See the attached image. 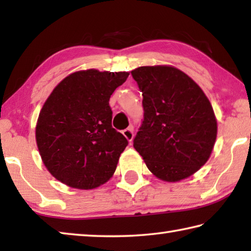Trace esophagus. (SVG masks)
Returning a JSON list of instances; mask_svg holds the SVG:
<instances>
[{"instance_id": "esophagus-1", "label": "esophagus", "mask_w": 251, "mask_h": 251, "mask_svg": "<svg viewBox=\"0 0 251 251\" xmlns=\"http://www.w3.org/2000/svg\"><path fill=\"white\" fill-rule=\"evenodd\" d=\"M123 135L125 136L126 139L129 143L133 141V138H134V128H133V126H129L128 128H126V129L123 130Z\"/></svg>"}]
</instances>
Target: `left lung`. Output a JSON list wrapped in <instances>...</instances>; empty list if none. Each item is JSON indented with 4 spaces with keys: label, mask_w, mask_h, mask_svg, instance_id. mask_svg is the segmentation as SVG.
I'll return each mask as SVG.
<instances>
[{
    "label": "left lung",
    "mask_w": 251,
    "mask_h": 251,
    "mask_svg": "<svg viewBox=\"0 0 251 251\" xmlns=\"http://www.w3.org/2000/svg\"><path fill=\"white\" fill-rule=\"evenodd\" d=\"M143 92L144 121L134 148L159 179L176 182L207 163L217 137V120L198 84L171 65L131 71Z\"/></svg>",
    "instance_id": "left-lung-1"
}]
</instances>
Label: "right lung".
<instances>
[{"label":"right lung","mask_w":251,"mask_h":251,"mask_svg":"<svg viewBox=\"0 0 251 251\" xmlns=\"http://www.w3.org/2000/svg\"><path fill=\"white\" fill-rule=\"evenodd\" d=\"M128 75L95 69L75 72L45 100L35 137L43 164L57 180L87 190L114 175L128 142L112 127L108 101Z\"/></svg>","instance_id":"1"}]
</instances>
